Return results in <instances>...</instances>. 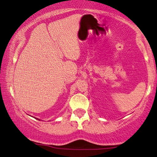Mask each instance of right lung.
Returning <instances> with one entry per match:
<instances>
[{"label":"right lung","mask_w":157,"mask_h":157,"mask_svg":"<svg viewBox=\"0 0 157 157\" xmlns=\"http://www.w3.org/2000/svg\"><path fill=\"white\" fill-rule=\"evenodd\" d=\"M36 119H38V121H40V119H38V118H36Z\"/></svg>","instance_id":"add662e5"}]
</instances>
